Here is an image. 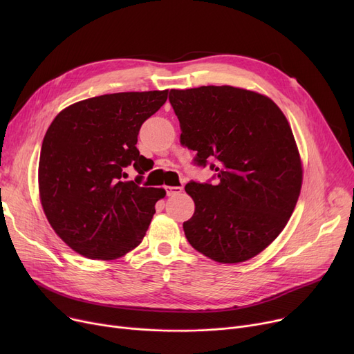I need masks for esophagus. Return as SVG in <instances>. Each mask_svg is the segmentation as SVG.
Wrapping results in <instances>:
<instances>
[{
    "mask_svg": "<svg viewBox=\"0 0 354 354\" xmlns=\"http://www.w3.org/2000/svg\"><path fill=\"white\" fill-rule=\"evenodd\" d=\"M182 189H183L182 187H165V191H166V195H167V196H172V195L180 194Z\"/></svg>",
    "mask_w": 354,
    "mask_h": 354,
    "instance_id": "esophagus-1",
    "label": "esophagus"
}]
</instances>
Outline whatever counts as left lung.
Wrapping results in <instances>:
<instances>
[{"label":"left lung","mask_w":354,"mask_h":354,"mask_svg":"<svg viewBox=\"0 0 354 354\" xmlns=\"http://www.w3.org/2000/svg\"><path fill=\"white\" fill-rule=\"evenodd\" d=\"M180 143L215 183L185 187L195 212L185 236L222 264L247 261L280 235L300 196L303 169L291 127L271 99L232 86L171 90Z\"/></svg>","instance_id":"obj_1"}]
</instances>
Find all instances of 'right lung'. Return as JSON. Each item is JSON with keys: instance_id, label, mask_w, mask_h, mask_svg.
I'll list each match as a JSON object with an SVG mask.
<instances>
[{"instance_id": "1", "label": "right lung", "mask_w": 354, "mask_h": 354, "mask_svg": "<svg viewBox=\"0 0 354 354\" xmlns=\"http://www.w3.org/2000/svg\"><path fill=\"white\" fill-rule=\"evenodd\" d=\"M166 99L167 90L103 95L66 107L50 124L39 163L41 205L80 255L116 259L142 243L166 192L140 187L149 159L138 135ZM129 165L140 174L135 181L124 180Z\"/></svg>"}]
</instances>
